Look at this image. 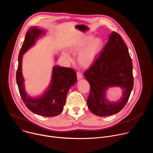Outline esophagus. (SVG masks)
Returning <instances> with one entry per match:
<instances>
[{
    "instance_id": "obj_1",
    "label": "esophagus",
    "mask_w": 153,
    "mask_h": 153,
    "mask_svg": "<svg viewBox=\"0 0 153 153\" xmlns=\"http://www.w3.org/2000/svg\"><path fill=\"white\" fill-rule=\"evenodd\" d=\"M77 79L80 80L83 77V75L80 72H77Z\"/></svg>"
}]
</instances>
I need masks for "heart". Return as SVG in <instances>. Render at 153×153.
Returning <instances> with one entry per match:
<instances>
[{"label": "heart", "instance_id": "obj_1", "mask_svg": "<svg viewBox=\"0 0 153 153\" xmlns=\"http://www.w3.org/2000/svg\"><path fill=\"white\" fill-rule=\"evenodd\" d=\"M103 47V40L99 37H94L91 35H86L77 41L73 47L72 50L78 51V62L83 66L88 67L95 60ZM63 56L68 60H71L69 53L63 52Z\"/></svg>", "mask_w": 153, "mask_h": 153}]
</instances>
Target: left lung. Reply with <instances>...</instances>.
I'll return each instance as SVG.
<instances>
[{
    "label": "left lung",
    "mask_w": 153,
    "mask_h": 153,
    "mask_svg": "<svg viewBox=\"0 0 153 153\" xmlns=\"http://www.w3.org/2000/svg\"><path fill=\"white\" fill-rule=\"evenodd\" d=\"M90 85L87 99L90 110L98 116H107L121 111L131 92L134 78L133 64L128 48L122 37L113 32L99 56L84 73ZM120 87L123 96L116 102L108 101L105 91L110 87Z\"/></svg>",
    "instance_id": "obj_1"
}]
</instances>
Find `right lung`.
Masks as SVG:
<instances>
[{"instance_id":"right-lung-1","label":"right lung","mask_w":153,"mask_h":153,"mask_svg":"<svg viewBox=\"0 0 153 153\" xmlns=\"http://www.w3.org/2000/svg\"><path fill=\"white\" fill-rule=\"evenodd\" d=\"M45 34L38 27L29 28L19 54L16 82L22 99L33 113L45 117H53L61 113L70 87L77 82L75 71L71 68L56 65L53 68L50 85L40 97L33 98L25 91L24 79L22 73V56L36 43L39 37Z\"/></svg>"}]
</instances>
